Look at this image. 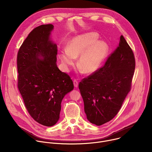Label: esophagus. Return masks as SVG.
<instances>
[{
	"label": "esophagus",
	"mask_w": 152,
	"mask_h": 152,
	"mask_svg": "<svg viewBox=\"0 0 152 152\" xmlns=\"http://www.w3.org/2000/svg\"><path fill=\"white\" fill-rule=\"evenodd\" d=\"M73 84H74L75 87L77 88V86H78V82H77V80H76V79H75V80H73Z\"/></svg>",
	"instance_id": "esophagus-1"
}]
</instances>
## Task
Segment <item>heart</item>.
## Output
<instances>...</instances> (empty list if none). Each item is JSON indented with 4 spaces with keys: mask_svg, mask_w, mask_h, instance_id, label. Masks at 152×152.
I'll return each mask as SVG.
<instances>
[{
    "mask_svg": "<svg viewBox=\"0 0 152 152\" xmlns=\"http://www.w3.org/2000/svg\"><path fill=\"white\" fill-rule=\"evenodd\" d=\"M99 35L88 32L73 38L67 45V50L62 52L59 56L66 69L74 64L79 58L77 66L85 73H93L100 67L107 57L110 47L106 42L98 41Z\"/></svg>",
    "mask_w": 152,
    "mask_h": 152,
    "instance_id": "1",
    "label": "heart"
}]
</instances>
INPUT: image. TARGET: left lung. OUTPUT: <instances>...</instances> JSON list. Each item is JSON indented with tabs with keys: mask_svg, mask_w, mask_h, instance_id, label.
<instances>
[{
	"mask_svg": "<svg viewBox=\"0 0 152 152\" xmlns=\"http://www.w3.org/2000/svg\"><path fill=\"white\" fill-rule=\"evenodd\" d=\"M135 69L133 51L121 35L118 46L104 66L79 82L84 111L90 122L100 126L118 114L131 91Z\"/></svg>",
	"mask_w": 152,
	"mask_h": 152,
	"instance_id": "obj_1",
	"label": "left lung"
}]
</instances>
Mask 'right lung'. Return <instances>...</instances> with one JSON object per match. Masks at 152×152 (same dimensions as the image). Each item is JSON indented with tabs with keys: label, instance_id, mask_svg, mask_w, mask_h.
I'll return each instance as SVG.
<instances>
[{
	"label": "right lung",
	"instance_id": "obj_1",
	"mask_svg": "<svg viewBox=\"0 0 152 152\" xmlns=\"http://www.w3.org/2000/svg\"><path fill=\"white\" fill-rule=\"evenodd\" d=\"M53 25L34 29L20 46L17 58L18 90L32 118L46 126L59 118L61 102L74 88L70 77L56 65L57 46L50 39Z\"/></svg>",
	"mask_w": 152,
	"mask_h": 152
}]
</instances>
